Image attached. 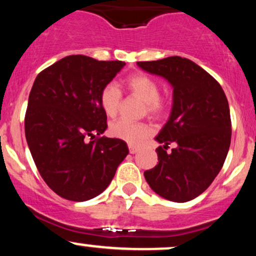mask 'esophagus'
Listing matches in <instances>:
<instances>
[{"label":"esophagus","instance_id":"esophagus-1","mask_svg":"<svg viewBox=\"0 0 256 256\" xmlns=\"http://www.w3.org/2000/svg\"><path fill=\"white\" fill-rule=\"evenodd\" d=\"M128 150H130L131 154H136V152L140 150V149L137 148V146H128Z\"/></svg>","mask_w":256,"mask_h":256}]
</instances>
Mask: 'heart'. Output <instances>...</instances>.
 <instances>
[{
    "label": "heart",
    "mask_w": 256,
    "mask_h": 256,
    "mask_svg": "<svg viewBox=\"0 0 256 256\" xmlns=\"http://www.w3.org/2000/svg\"><path fill=\"white\" fill-rule=\"evenodd\" d=\"M125 88L131 95L144 102L143 110L152 118H161L166 113L167 101L160 96V84L156 79L146 73H134L126 78ZM122 101V92L114 84H107L100 92V104L106 116L110 118L118 114ZM152 132V126L146 122H131L128 120H118L110 128L112 136L132 146L140 144Z\"/></svg>",
    "instance_id": "b5f03b06"
}]
</instances>
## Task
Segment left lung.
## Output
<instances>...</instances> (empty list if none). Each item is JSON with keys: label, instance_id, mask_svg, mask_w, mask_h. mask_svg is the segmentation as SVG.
Wrapping results in <instances>:
<instances>
[{"label": "left lung", "instance_id": "left-lung-1", "mask_svg": "<svg viewBox=\"0 0 256 256\" xmlns=\"http://www.w3.org/2000/svg\"><path fill=\"white\" fill-rule=\"evenodd\" d=\"M138 66L161 76L173 88L170 119L155 137L158 165L144 172L161 198L186 202L212 184L225 162L231 142L230 108L220 84L192 60L170 56L140 61ZM176 146L170 153L168 146Z\"/></svg>", "mask_w": 256, "mask_h": 256}]
</instances>
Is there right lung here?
Segmentation results:
<instances>
[{"label": "right lung", "mask_w": 256, "mask_h": 256, "mask_svg": "<svg viewBox=\"0 0 256 256\" xmlns=\"http://www.w3.org/2000/svg\"><path fill=\"white\" fill-rule=\"evenodd\" d=\"M124 66L122 61L70 55L34 79L25 114L26 140L43 180L61 198H96L128 154L124 140L101 136L107 116L100 92Z\"/></svg>", "instance_id": "right-lung-1"}]
</instances>
